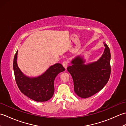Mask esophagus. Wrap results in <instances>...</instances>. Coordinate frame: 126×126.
Masks as SVG:
<instances>
[{"label":"esophagus","mask_w":126,"mask_h":126,"mask_svg":"<svg viewBox=\"0 0 126 126\" xmlns=\"http://www.w3.org/2000/svg\"><path fill=\"white\" fill-rule=\"evenodd\" d=\"M62 65H63L64 67L66 69V68H67V66L68 65V62L67 61H64L62 63Z\"/></svg>","instance_id":"1"}]
</instances>
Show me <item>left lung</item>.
<instances>
[{
    "instance_id": "obj_1",
    "label": "left lung",
    "mask_w": 126,
    "mask_h": 126,
    "mask_svg": "<svg viewBox=\"0 0 126 126\" xmlns=\"http://www.w3.org/2000/svg\"><path fill=\"white\" fill-rule=\"evenodd\" d=\"M97 61L85 64L83 56H77L67 68L74 81V91L79 97L88 98L98 92L107 83L110 75V52L108 45Z\"/></svg>"
}]
</instances>
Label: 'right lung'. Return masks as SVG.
Instances as JSON below:
<instances>
[{"mask_svg": "<svg viewBox=\"0 0 126 126\" xmlns=\"http://www.w3.org/2000/svg\"><path fill=\"white\" fill-rule=\"evenodd\" d=\"M18 50L13 60V71L16 82L24 95L37 102L47 101L54 93V81L57 75L65 70L60 63L50 66L43 74L37 77L26 76L17 64Z\"/></svg>", "mask_w": 126, "mask_h": 126, "instance_id": "right-lung-1", "label": "right lung"}]
</instances>
